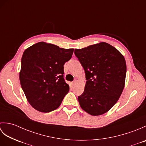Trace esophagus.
Wrapping results in <instances>:
<instances>
[{
    "label": "esophagus",
    "instance_id": "obj_1",
    "mask_svg": "<svg viewBox=\"0 0 146 146\" xmlns=\"http://www.w3.org/2000/svg\"><path fill=\"white\" fill-rule=\"evenodd\" d=\"M76 83V80H74V81H73L72 83H71V84H72L73 85H74Z\"/></svg>",
    "mask_w": 146,
    "mask_h": 146
}]
</instances>
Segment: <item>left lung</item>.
<instances>
[{"label":"left lung","instance_id":"obj_1","mask_svg":"<svg viewBox=\"0 0 146 146\" xmlns=\"http://www.w3.org/2000/svg\"><path fill=\"white\" fill-rule=\"evenodd\" d=\"M86 76L80 107L92 115L107 112L117 103L125 86L126 63L123 56L107 42L75 49Z\"/></svg>","mask_w":146,"mask_h":146}]
</instances>
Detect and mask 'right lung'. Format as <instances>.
<instances>
[{
	"instance_id": "right-lung-1",
	"label": "right lung",
	"mask_w": 146,
	"mask_h": 146,
	"mask_svg": "<svg viewBox=\"0 0 146 146\" xmlns=\"http://www.w3.org/2000/svg\"><path fill=\"white\" fill-rule=\"evenodd\" d=\"M74 49L39 42L24 51L19 80L30 105L41 112L54 110L69 92L63 78L64 66Z\"/></svg>"
}]
</instances>
